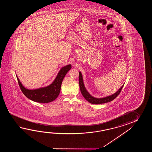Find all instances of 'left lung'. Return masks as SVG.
<instances>
[{
	"instance_id": "left-lung-1",
	"label": "left lung",
	"mask_w": 152,
	"mask_h": 152,
	"mask_svg": "<svg viewBox=\"0 0 152 152\" xmlns=\"http://www.w3.org/2000/svg\"><path fill=\"white\" fill-rule=\"evenodd\" d=\"M79 86H80L81 93L83 96V97L88 102H90L91 104H94L105 103H108V102H110L111 101L113 100L119 95V94H120V92L123 87V85H122V86L120 88L118 91H117L116 93L113 94V95H111L108 97H105L103 98H96L92 97L86 90L85 86H84V82L83 80V77H82L81 72H79Z\"/></svg>"
}]
</instances>
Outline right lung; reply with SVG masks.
<instances>
[{"mask_svg":"<svg viewBox=\"0 0 152 152\" xmlns=\"http://www.w3.org/2000/svg\"><path fill=\"white\" fill-rule=\"evenodd\" d=\"M71 65H68L63 67L58 72L55 80L48 86L39 88L35 90H28L24 87L20 82L17 76V80L20 85V88L23 94L28 98L36 102L41 103H47L55 100L60 94L62 82L71 68Z\"/></svg>","mask_w":152,"mask_h":152,"instance_id":"right-lung-1","label":"right lung"}]
</instances>
